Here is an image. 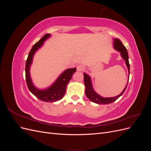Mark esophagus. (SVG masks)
Instances as JSON below:
<instances>
[{
    "label": "esophagus",
    "instance_id": "1",
    "mask_svg": "<svg viewBox=\"0 0 151 151\" xmlns=\"http://www.w3.org/2000/svg\"><path fill=\"white\" fill-rule=\"evenodd\" d=\"M77 70L78 71H83L85 70V67L83 65H78L77 66Z\"/></svg>",
    "mask_w": 151,
    "mask_h": 151
}]
</instances>
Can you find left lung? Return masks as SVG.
<instances>
[{
	"label": "left lung",
	"mask_w": 151,
	"mask_h": 151,
	"mask_svg": "<svg viewBox=\"0 0 151 151\" xmlns=\"http://www.w3.org/2000/svg\"><path fill=\"white\" fill-rule=\"evenodd\" d=\"M113 41H114L113 42L114 48L116 49L117 51L120 52L122 57L124 59L125 61L126 65L128 68L129 73L130 74V64L129 62V55H128L127 50L125 47L121 42V41H120L119 40L116 38L114 39ZM84 84L86 87V91H85L86 96L88 97V98L90 100V101L99 104H108L116 101V100L118 98H120L123 94V93L125 92L127 86V85L125 88H124V89L123 90L122 93H121V94H120L119 95L116 96L112 97V98H103L95 92L94 90L93 89L92 83H91V77L88 74H85V73H84ZM128 83H129V81L127 82V84H128Z\"/></svg>",
	"instance_id": "obj_1"
}]
</instances>
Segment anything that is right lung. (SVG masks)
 <instances>
[{
  "label": "right lung",
  "mask_w": 151,
  "mask_h": 151,
  "mask_svg": "<svg viewBox=\"0 0 151 151\" xmlns=\"http://www.w3.org/2000/svg\"><path fill=\"white\" fill-rule=\"evenodd\" d=\"M50 36V34L45 35L37 43H36L32 47L31 51L29 53L28 58L26 62L25 72H26V81L27 86L31 93L41 101L45 102L53 103L60 100L66 91V88L68 83L71 79L72 75L76 71V68H68L63 72L60 76L58 77L55 82L49 88L45 89H39L36 88L33 85V82L31 79L29 68L31 65L32 61L35 53L37 51L38 48L42 46L44 42Z\"/></svg>",
  "instance_id": "right-lung-1"
}]
</instances>
